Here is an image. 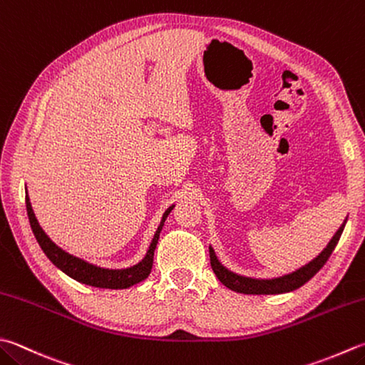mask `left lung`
Returning a JSON list of instances; mask_svg holds the SVG:
<instances>
[{
  "mask_svg": "<svg viewBox=\"0 0 365 365\" xmlns=\"http://www.w3.org/2000/svg\"><path fill=\"white\" fill-rule=\"evenodd\" d=\"M346 221L340 225V229L336 230L335 235L332 237L331 242L326 246V250L322 251L318 257L313 259L310 264L305 267L299 268L297 272H292L291 274H284V277L273 278V279H256V278H246L240 277L237 273H232L227 270V268L219 262L212 247H210V260H211V268L212 272L216 273L217 279L221 283L229 287V289L240 292V294H283V292H291L294 289H299L300 286H304L307 281H310L316 273H318L322 265L327 262V259L331 257L332 251L335 250L336 243L341 237V232L345 229Z\"/></svg>",
  "mask_w": 365,
  "mask_h": 365,
  "instance_id": "left-lung-1",
  "label": "left lung"
}]
</instances>
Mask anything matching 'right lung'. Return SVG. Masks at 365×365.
I'll return each instance as SVG.
<instances>
[{
	"label": "right lung",
	"instance_id": "1",
	"mask_svg": "<svg viewBox=\"0 0 365 365\" xmlns=\"http://www.w3.org/2000/svg\"><path fill=\"white\" fill-rule=\"evenodd\" d=\"M25 203H26V215H29L34 238H36L41 250L44 251L47 257H49L51 262L55 267H58L61 272H65L68 277L79 281V283L95 286V287H105V289H125V287L140 283V281L146 279L149 277L150 268H153V262H154V251H155L157 242H159V235L162 232L163 222L171 212V210H173V206H170V208L165 211L159 229H157L155 235L153 238V243L149 246L146 257H144L140 264H136L130 268H123V270H108V268H100L92 264H87L84 260H81L78 257L71 256V254L65 252L63 250H60L57 245L51 242V238L46 235L44 230L41 229V225L38 224L36 217H34V212L31 210L29 195H25Z\"/></svg>",
	"mask_w": 365,
	"mask_h": 365
}]
</instances>
